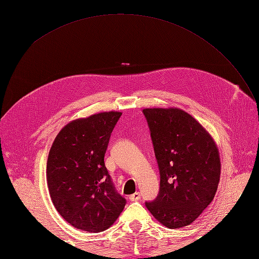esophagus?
Masks as SVG:
<instances>
[{
  "label": "esophagus",
  "instance_id": "34e87169",
  "mask_svg": "<svg viewBox=\"0 0 259 259\" xmlns=\"http://www.w3.org/2000/svg\"><path fill=\"white\" fill-rule=\"evenodd\" d=\"M140 198H141L140 192H135V194H133V195H131V196L129 197V199H130L131 201H137V200H139Z\"/></svg>",
  "mask_w": 259,
  "mask_h": 259
}]
</instances>
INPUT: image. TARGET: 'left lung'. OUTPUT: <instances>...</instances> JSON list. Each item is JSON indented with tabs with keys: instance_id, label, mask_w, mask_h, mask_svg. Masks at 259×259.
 Here are the masks:
<instances>
[{
	"instance_id": "8db88e82",
	"label": "left lung",
	"mask_w": 259,
	"mask_h": 259,
	"mask_svg": "<svg viewBox=\"0 0 259 259\" xmlns=\"http://www.w3.org/2000/svg\"><path fill=\"white\" fill-rule=\"evenodd\" d=\"M160 172L157 198L146 207L170 229L194 223L213 199L221 178V158L208 131L178 108L142 110Z\"/></svg>"
}]
</instances>
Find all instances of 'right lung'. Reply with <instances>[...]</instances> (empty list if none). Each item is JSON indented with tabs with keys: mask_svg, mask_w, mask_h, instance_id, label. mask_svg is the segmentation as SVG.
I'll list each match as a JSON object with an SVG mask.
<instances>
[{
	"mask_svg": "<svg viewBox=\"0 0 259 259\" xmlns=\"http://www.w3.org/2000/svg\"><path fill=\"white\" fill-rule=\"evenodd\" d=\"M119 111L71 121L60 130L49 152L47 181L51 200L76 229L99 233L111 227L125 199L115 191L104 166L110 136Z\"/></svg>",
	"mask_w": 259,
	"mask_h": 259,
	"instance_id": "add662e5",
	"label": "right lung"
}]
</instances>
